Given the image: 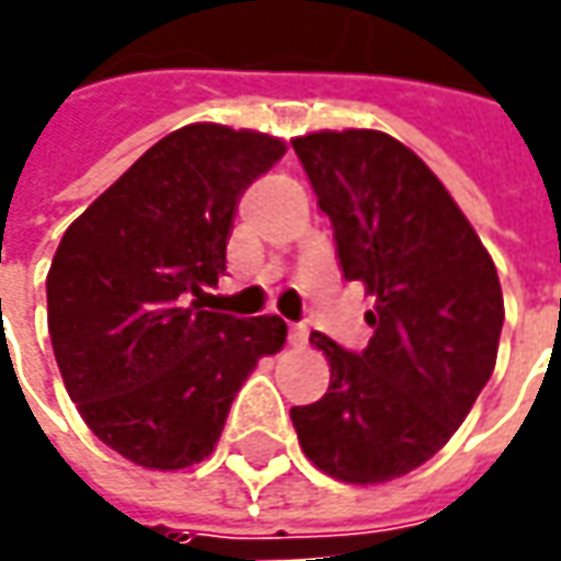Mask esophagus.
<instances>
[{"mask_svg": "<svg viewBox=\"0 0 561 561\" xmlns=\"http://www.w3.org/2000/svg\"><path fill=\"white\" fill-rule=\"evenodd\" d=\"M288 344H295V347L307 344V329H304V325H291V329H288Z\"/></svg>", "mask_w": 561, "mask_h": 561, "instance_id": "esophagus-1", "label": "esophagus"}]
</instances>
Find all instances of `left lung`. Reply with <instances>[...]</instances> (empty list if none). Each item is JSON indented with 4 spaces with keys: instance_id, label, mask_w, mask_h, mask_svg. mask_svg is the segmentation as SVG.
Returning a JSON list of instances; mask_svg holds the SVG:
<instances>
[{
    "instance_id": "1",
    "label": "left lung",
    "mask_w": 561,
    "mask_h": 561,
    "mask_svg": "<svg viewBox=\"0 0 561 561\" xmlns=\"http://www.w3.org/2000/svg\"><path fill=\"white\" fill-rule=\"evenodd\" d=\"M329 214L347 282L376 307L354 354L313 332L329 391L291 407L300 450L347 484L419 469L454 437L488 385L503 291L488 248L425 161L378 129L291 139Z\"/></svg>"
}]
</instances>
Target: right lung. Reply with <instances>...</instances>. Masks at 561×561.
<instances>
[{
	"instance_id": "add662e5",
	"label": "right lung",
	"mask_w": 561,
	"mask_h": 561,
	"mask_svg": "<svg viewBox=\"0 0 561 561\" xmlns=\"http://www.w3.org/2000/svg\"><path fill=\"white\" fill-rule=\"evenodd\" d=\"M282 154L266 133L183 126L89 204L51 257L65 388L92 435L136 466L167 472L210 456L244 378L285 344L279 317L204 310L236 204Z\"/></svg>"
}]
</instances>
